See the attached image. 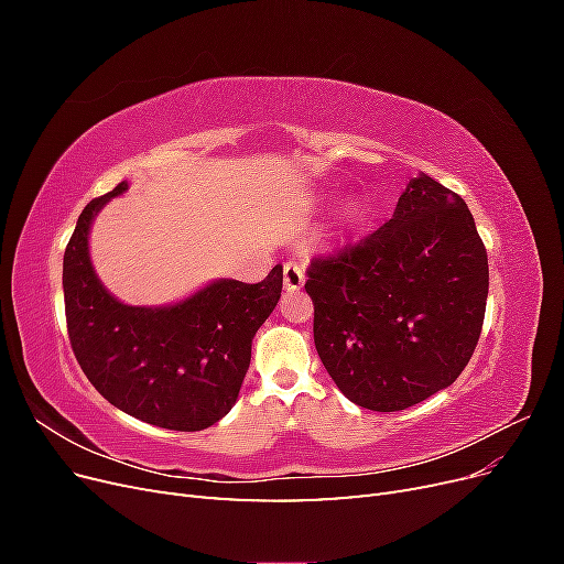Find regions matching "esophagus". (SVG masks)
<instances>
[{"instance_id": "obj_1", "label": "esophagus", "mask_w": 564, "mask_h": 564, "mask_svg": "<svg viewBox=\"0 0 564 564\" xmlns=\"http://www.w3.org/2000/svg\"><path fill=\"white\" fill-rule=\"evenodd\" d=\"M305 282V270L301 263L296 261H289L284 263V289L286 292H296Z\"/></svg>"}]
</instances>
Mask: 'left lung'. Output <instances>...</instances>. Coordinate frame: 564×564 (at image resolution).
Wrapping results in <instances>:
<instances>
[{
	"label": "left lung",
	"mask_w": 564,
	"mask_h": 564,
	"mask_svg": "<svg viewBox=\"0 0 564 564\" xmlns=\"http://www.w3.org/2000/svg\"><path fill=\"white\" fill-rule=\"evenodd\" d=\"M315 348L344 395L400 412L452 386L482 332L487 251L466 202L435 178L406 183L367 240L313 259Z\"/></svg>",
	"instance_id": "8db88e82"
}]
</instances>
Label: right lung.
Instances as JSON below:
<instances>
[{
  "instance_id": "obj_1",
  "label": "right lung",
  "mask_w": 564,
  "mask_h": 564,
  "mask_svg": "<svg viewBox=\"0 0 564 564\" xmlns=\"http://www.w3.org/2000/svg\"><path fill=\"white\" fill-rule=\"evenodd\" d=\"M127 181L91 199L63 256L67 334L82 371L124 414L169 431L224 419L251 362V340L282 294V265L259 284L214 280L172 305H127L100 284L89 256L98 212Z\"/></svg>"
}]
</instances>
